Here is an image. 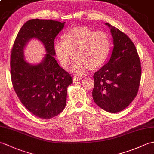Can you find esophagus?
I'll list each match as a JSON object with an SVG mask.
<instances>
[{"label": "esophagus", "instance_id": "34e87169", "mask_svg": "<svg viewBox=\"0 0 154 154\" xmlns=\"http://www.w3.org/2000/svg\"><path fill=\"white\" fill-rule=\"evenodd\" d=\"M81 77H77V76H75L73 77V82H75L77 81H79V80H81Z\"/></svg>", "mask_w": 154, "mask_h": 154}]
</instances>
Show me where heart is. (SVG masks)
I'll return each instance as SVG.
<instances>
[{"label": "heart", "mask_w": 154, "mask_h": 154, "mask_svg": "<svg viewBox=\"0 0 154 154\" xmlns=\"http://www.w3.org/2000/svg\"><path fill=\"white\" fill-rule=\"evenodd\" d=\"M64 39H57L54 49L62 66H71L72 72L78 75L86 73L91 67L96 68L104 63L110 50L108 35L103 31L95 32L87 27L71 29L64 34Z\"/></svg>", "instance_id": "obj_1"}]
</instances>
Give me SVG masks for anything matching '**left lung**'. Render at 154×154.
Masks as SVG:
<instances>
[{"label":"left lung","mask_w":154,"mask_h":154,"mask_svg":"<svg viewBox=\"0 0 154 154\" xmlns=\"http://www.w3.org/2000/svg\"><path fill=\"white\" fill-rule=\"evenodd\" d=\"M113 48L109 61L94 73L92 98L109 113L123 110L136 97L141 78V65L134 43L127 35L108 23Z\"/></svg>","instance_id":"8db88e82"}]
</instances>
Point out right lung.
Returning <instances> with one entry per match:
<instances>
[{
	"label": "right lung",
	"mask_w": 154,
	"mask_h": 154,
	"mask_svg": "<svg viewBox=\"0 0 154 154\" xmlns=\"http://www.w3.org/2000/svg\"><path fill=\"white\" fill-rule=\"evenodd\" d=\"M64 24L52 20H29L20 29L12 49L10 66L14 91L22 104L41 119H51L62 112L67 87L73 83L71 75L54 57V41ZM31 39L41 42L46 51L44 59L37 64L24 60V50Z\"/></svg>",
	"instance_id": "1"
}]
</instances>
